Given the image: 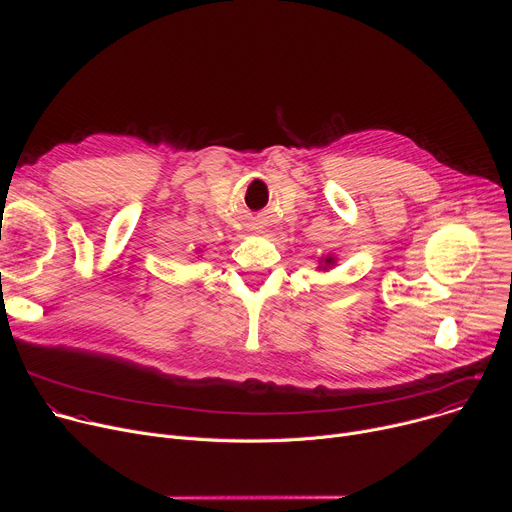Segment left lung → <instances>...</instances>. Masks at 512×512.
Masks as SVG:
<instances>
[{"instance_id":"1","label":"left lung","mask_w":512,"mask_h":512,"mask_svg":"<svg viewBox=\"0 0 512 512\" xmlns=\"http://www.w3.org/2000/svg\"><path fill=\"white\" fill-rule=\"evenodd\" d=\"M334 265H336V257H334L332 253H328V255H324V257H319V267H317V270L328 272L330 267H334Z\"/></svg>"}]
</instances>
